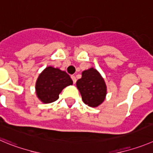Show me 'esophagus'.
<instances>
[{
    "label": "esophagus",
    "instance_id": "esophagus-1",
    "mask_svg": "<svg viewBox=\"0 0 153 153\" xmlns=\"http://www.w3.org/2000/svg\"><path fill=\"white\" fill-rule=\"evenodd\" d=\"M71 78H72V81H73L74 84L76 83V78H75V75H71Z\"/></svg>",
    "mask_w": 153,
    "mask_h": 153
}]
</instances>
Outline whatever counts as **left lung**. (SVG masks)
I'll list each match as a JSON object with an SVG mask.
<instances>
[{
	"mask_svg": "<svg viewBox=\"0 0 153 153\" xmlns=\"http://www.w3.org/2000/svg\"><path fill=\"white\" fill-rule=\"evenodd\" d=\"M76 85L86 105L97 107L105 100L106 86L99 72L94 68L84 71Z\"/></svg>",
	"mask_w": 153,
	"mask_h": 153,
	"instance_id": "left-lung-1",
	"label": "left lung"
}]
</instances>
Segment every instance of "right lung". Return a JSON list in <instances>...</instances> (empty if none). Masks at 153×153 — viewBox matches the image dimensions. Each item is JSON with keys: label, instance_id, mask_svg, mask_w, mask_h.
Here are the masks:
<instances>
[{"label": "right lung", "instance_id": "right-lung-1", "mask_svg": "<svg viewBox=\"0 0 153 153\" xmlns=\"http://www.w3.org/2000/svg\"><path fill=\"white\" fill-rule=\"evenodd\" d=\"M72 85V80L65 72L49 66L43 71L36 82V94L44 103L53 102L59 98L64 88Z\"/></svg>", "mask_w": 153, "mask_h": 153}]
</instances>
